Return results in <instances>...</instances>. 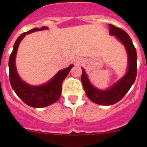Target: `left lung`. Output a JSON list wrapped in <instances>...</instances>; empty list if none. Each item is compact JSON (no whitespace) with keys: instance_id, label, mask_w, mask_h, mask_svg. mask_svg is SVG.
<instances>
[{"instance_id":"1","label":"left lung","mask_w":147,"mask_h":147,"mask_svg":"<svg viewBox=\"0 0 147 147\" xmlns=\"http://www.w3.org/2000/svg\"><path fill=\"white\" fill-rule=\"evenodd\" d=\"M109 35L115 36L125 47L128 66L124 76L106 90H100L93 86L84 68H82V83L86 94L92 102L100 105H112L120 101L128 92L137 77V51L129 35L122 29L113 25L109 24Z\"/></svg>"}]
</instances>
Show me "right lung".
Wrapping results in <instances>:
<instances>
[{"mask_svg":"<svg viewBox=\"0 0 147 147\" xmlns=\"http://www.w3.org/2000/svg\"><path fill=\"white\" fill-rule=\"evenodd\" d=\"M47 29L48 28L45 26L40 28H35L28 32L22 33L15 42L8 63L10 82L12 88L24 103L35 108L47 107L60 99L62 92V84L73 67V65H70L67 68L61 69L50 80L41 85H31L22 80L20 78L16 69V57L20 42L28 34Z\"/></svg>","mask_w":147,"mask_h":147,"instance_id":"1","label":"right lung"}]
</instances>
